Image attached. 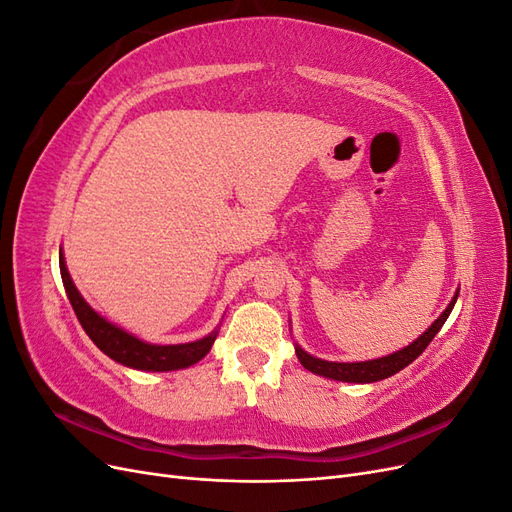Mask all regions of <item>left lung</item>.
Wrapping results in <instances>:
<instances>
[{
    "label": "left lung",
    "mask_w": 512,
    "mask_h": 512,
    "mask_svg": "<svg viewBox=\"0 0 512 512\" xmlns=\"http://www.w3.org/2000/svg\"><path fill=\"white\" fill-rule=\"evenodd\" d=\"M459 297V288L455 290L451 303L446 305L444 312L431 322V327L418 335L412 344H408L406 348H401L393 354L380 356V359H371V361H359V363H337V361H324L318 359V356H312L309 352H305L299 344H294V352H297V359L301 361V365L312 371L316 376L329 378V380H337V382H354V384H369V382H378L384 378H391L397 371H401L404 367H408L414 359L423 354V350L431 344V339L438 335V331L442 329V324L446 322V318L451 316L453 307L457 303Z\"/></svg>",
    "instance_id": "8db88e82"
}]
</instances>
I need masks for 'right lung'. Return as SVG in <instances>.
<instances>
[{
	"instance_id": "obj_1",
	"label": "right lung",
	"mask_w": 512,
	"mask_h": 512,
	"mask_svg": "<svg viewBox=\"0 0 512 512\" xmlns=\"http://www.w3.org/2000/svg\"><path fill=\"white\" fill-rule=\"evenodd\" d=\"M59 271L61 280H64V288L68 299L72 303V309L76 318H79L81 327L89 335L91 342H94L106 356H111L113 361L138 369V371H177L185 369L200 359H205L207 352L211 350L215 337H218L220 327L205 335L203 339H196V342L188 344H149L138 339L136 335L128 333L126 329L117 327L111 320H106L102 314H98L94 307H91L79 288L74 286L72 277L66 267L64 252L59 247Z\"/></svg>"
}]
</instances>
